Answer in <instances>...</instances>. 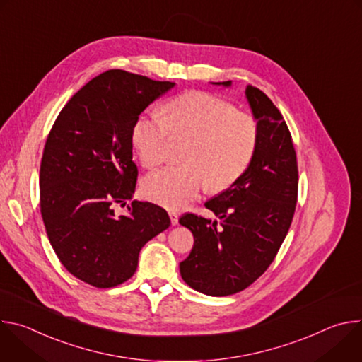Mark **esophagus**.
Listing matches in <instances>:
<instances>
[{
    "label": "esophagus",
    "instance_id": "obj_1",
    "mask_svg": "<svg viewBox=\"0 0 362 362\" xmlns=\"http://www.w3.org/2000/svg\"><path fill=\"white\" fill-rule=\"evenodd\" d=\"M169 216H170V222L173 226L179 223V215L176 212H169Z\"/></svg>",
    "mask_w": 362,
    "mask_h": 362
}]
</instances>
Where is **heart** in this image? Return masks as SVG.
Wrapping results in <instances>:
<instances>
[{
	"mask_svg": "<svg viewBox=\"0 0 362 362\" xmlns=\"http://www.w3.org/2000/svg\"><path fill=\"white\" fill-rule=\"evenodd\" d=\"M166 116L150 112L140 116L132 132L133 146L144 168L163 163L172 136L190 140L179 168L147 175L143 194L168 209H182L204 189L225 190L246 172L257 144L253 116L238 112L230 101L204 91H189L172 98Z\"/></svg>",
	"mask_w": 362,
	"mask_h": 362,
	"instance_id": "1",
	"label": "heart"
}]
</instances>
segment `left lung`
<instances>
[{
	"label": "left lung",
	"instance_id": "8db88e82",
	"mask_svg": "<svg viewBox=\"0 0 362 362\" xmlns=\"http://www.w3.org/2000/svg\"><path fill=\"white\" fill-rule=\"evenodd\" d=\"M215 84L230 86V81ZM245 93L259 134L242 177L204 203L221 223L194 214L179 219L194 238L190 255L180 262V275L190 288L211 296L240 292L269 268L298 200V162L291 132L264 91L249 84Z\"/></svg>",
	"mask_w": 362,
	"mask_h": 362
}]
</instances>
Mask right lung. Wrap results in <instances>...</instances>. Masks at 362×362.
Segmentation results:
<instances>
[{
	"label": "right lung",
	"instance_id": "right-lung-1",
	"mask_svg": "<svg viewBox=\"0 0 362 362\" xmlns=\"http://www.w3.org/2000/svg\"><path fill=\"white\" fill-rule=\"evenodd\" d=\"M124 70H109L81 87L51 127L40 166V209L63 267L95 288L130 279L140 249L169 228L160 206L132 199L137 182L132 132L140 113L168 90Z\"/></svg>",
	"mask_w": 362,
	"mask_h": 362
}]
</instances>
